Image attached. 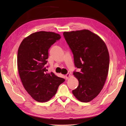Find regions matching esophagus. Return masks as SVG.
<instances>
[{
    "mask_svg": "<svg viewBox=\"0 0 126 126\" xmlns=\"http://www.w3.org/2000/svg\"><path fill=\"white\" fill-rule=\"evenodd\" d=\"M70 76V74H67L66 75H65V78L66 79H68V77H69Z\"/></svg>",
    "mask_w": 126,
    "mask_h": 126,
    "instance_id": "obj_1",
    "label": "esophagus"
}]
</instances>
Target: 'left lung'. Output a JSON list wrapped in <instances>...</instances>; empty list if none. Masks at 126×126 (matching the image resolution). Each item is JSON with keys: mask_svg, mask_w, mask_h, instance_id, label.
<instances>
[{"mask_svg": "<svg viewBox=\"0 0 126 126\" xmlns=\"http://www.w3.org/2000/svg\"><path fill=\"white\" fill-rule=\"evenodd\" d=\"M63 35L74 55L75 66L80 70L73 73L79 85L72 94L79 101L89 102L100 93L107 77V47L99 37L88 30L64 32Z\"/></svg>", "mask_w": 126, "mask_h": 126, "instance_id": "1", "label": "left lung"}]
</instances>
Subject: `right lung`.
<instances>
[{
    "label": "right lung",
    "mask_w": 126,
    "mask_h": 126,
    "mask_svg": "<svg viewBox=\"0 0 126 126\" xmlns=\"http://www.w3.org/2000/svg\"><path fill=\"white\" fill-rule=\"evenodd\" d=\"M60 38V35L53 32H36L25 38L18 48L20 78L26 90L37 101L50 100L65 80L53 72L48 74L46 67L49 48Z\"/></svg>",
    "instance_id": "add662e5"
}]
</instances>
